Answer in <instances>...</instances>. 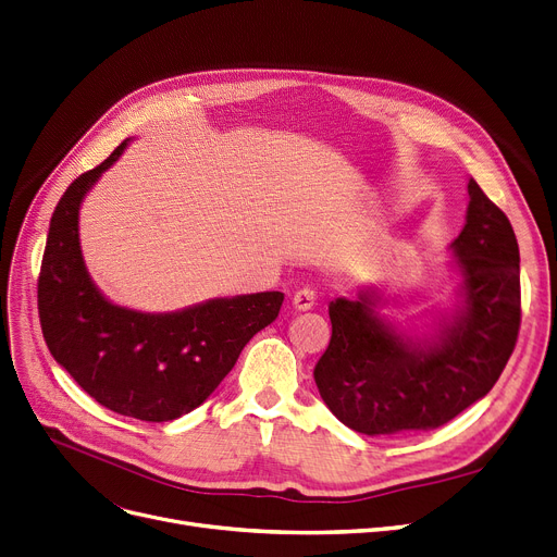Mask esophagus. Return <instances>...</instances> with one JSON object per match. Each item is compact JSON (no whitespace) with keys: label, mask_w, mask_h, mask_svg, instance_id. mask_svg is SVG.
Instances as JSON below:
<instances>
[{"label":"esophagus","mask_w":557,"mask_h":557,"mask_svg":"<svg viewBox=\"0 0 557 557\" xmlns=\"http://www.w3.org/2000/svg\"><path fill=\"white\" fill-rule=\"evenodd\" d=\"M292 302H294V307L298 311H307V309L313 307V302H317V292H313L311 286H302V288H298V292L294 294Z\"/></svg>","instance_id":"34e87169"}]
</instances>
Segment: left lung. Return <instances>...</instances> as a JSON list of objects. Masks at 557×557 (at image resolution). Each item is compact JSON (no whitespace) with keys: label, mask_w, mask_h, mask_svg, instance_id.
Returning a JSON list of instances; mask_svg holds the SVG:
<instances>
[{"label":"left lung","mask_w":557,"mask_h":557,"mask_svg":"<svg viewBox=\"0 0 557 557\" xmlns=\"http://www.w3.org/2000/svg\"><path fill=\"white\" fill-rule=\"evenodd\" d=\"M467 225L453 240L465 309L437 342L412 344L375 317L377 296L330 302L332 336L313 380L330 412L361 434L440 428L487 396L521 325L519 244L507 215L469 180Z\"/></svg>","instance_id":"8db88e82"}]
</instances>
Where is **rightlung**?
Segmentation results:
<instances>
[{
    "label": "right lung",
    "mask_w": 557,
    "mask_h": 557,
    "mask_svg": "<svg viewBox=\"0 0 557 557\" xmlns=\"http://www.w3.org/2000/svg\"><path fill=\"white\" fill-rule=\"evenodd\" d=\"M125 148L127 140L59 200L38 275V317L52 357L90 398L115 414L163 423L213 394L244 346L277 319L284 294L215 298L175 313L111 305L82 259L79 205Z\"/></svg>",
    "instance_id": "obj_1"
}]
</instances>
